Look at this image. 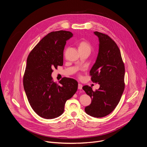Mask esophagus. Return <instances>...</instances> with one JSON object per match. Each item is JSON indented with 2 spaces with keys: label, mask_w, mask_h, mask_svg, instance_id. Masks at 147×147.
Listing matches in <instances>:
<instances>
[{
  "label": "esophagus",
  "mask_w": 147,
  "mask_h": 147,
  "mask_svg": "<svg viewBox=\"0 0 147 147\" xmlns=\"http://www.w3.org/2000/svg\"><path fill=\"white\" fill-rule=\"evenodd\" d=\"M82 85L81 84H78V90H82Z\"/></svg>",
  "instance_id": "esophagus-1"
}]
</instances>
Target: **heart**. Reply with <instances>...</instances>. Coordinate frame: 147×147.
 I'll return each instance as SVG.
<instances>
[{
  "label": "heart",
  "mask_w": 147,
  "mask_h": 147,
  "mask_svg": "<svg viewBox=\"0 0 147 147\" xmlns=\"http://www.w3.org/2000/svg\"><path fill=\"white\" fill-rule=\"evenodd\" d=\"M79 52H88L90 53L92 47L91 44L87 40H82L80 41L78 44Z\"/></svg>",
  "instance_id": "b5f03b06"
}]
</instances>
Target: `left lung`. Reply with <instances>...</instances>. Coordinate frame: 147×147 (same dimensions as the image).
I'll return each mask as SVG.
<instances>
[{
  "label": "left lung",
  "instance_id": "left-lung-1",
  "mask_svg": "<svg viewBox=\"0 0 147 147\" xmlns=\"http://www.w3.org/2000/svg\"><path fill=\"white\" fill-rule=\"evenodd\" d=\"M99 40V53L90 75L91 80L100 87L93 91L85 86L82 90L92 99L86 112L95 117L110 114L118 105L125 87V68L120 51L115 42L107 34L94 32Z\"/></svg>",
  "mask_w": 147,
  "mask_h": 147
}]
</instances>
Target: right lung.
<instances>
[{
  "label": "right lung",
  "mask_w": 147,
  "mask_h": 147,
  "mask_svg": "<svg viewBox=\"0 0 147 147\" xmlns=\"http://www.w3.org/2000/svg\"><path fill=\"white\" fill-rule=\"evenodd\" d=\"M70 31H52L42 39L28 56L23 76V86L34 111L41 117L53 119L64 112L67 100L76 92L78 82L63 77L59 83L51 77L53 69L63 64L66 40Z\"/></svg>",
  "instance_id": "1"
}]
</instances>
